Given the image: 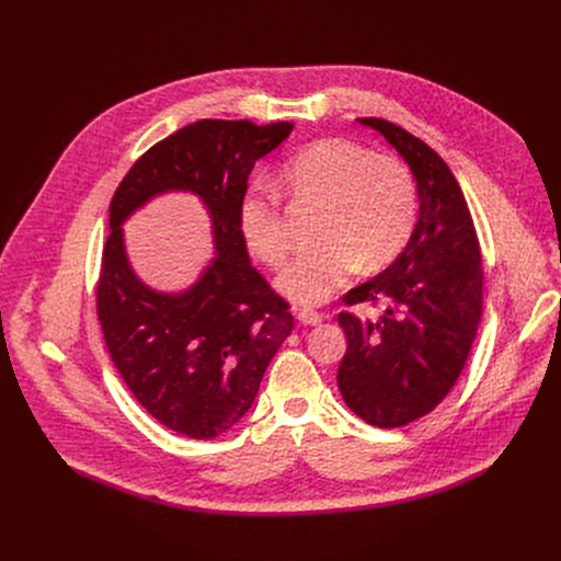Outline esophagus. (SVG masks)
I'll use <instances>...</instances> for the list:
<instances>
[{"instance_id": "obj_1", "label": "esophagus", "mask_w": 561, "mask_h": 561, "mask_svg": "<svg viewBox=\"0 0 561 561\" xmlns=\"http://www.w3.org/2000/svg\"><path fill=\"white\" fill-rule=\"evenodd\" d=\"M295 317H297V322L304 324V327H317L319 322H322V314L310 310V308H299V310H295Z\"/></svg>"}]
</instances>
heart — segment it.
<instances>
[{
    "mask_svg": "<svg viewBox=\"0 0 561 561\" xmlns=\"http://www.w3.org/2000/svg\"><path fill=\"white\" fill-rule=\"evenodd\" d=\"M282 182L295 199L322 204L314 228L319 244L277 277V290L293 301L322 304L357 266L379 271L409 244L417 221V186L392 157L346 139H317L288 159ZM237 221L255 260L268 266L284 262L288 232L275 195L249 188L239 199Z\"/></svg>",
    "mask_w": 561,
    "mask_h": 561,
    "instance_id": "heart-1",
    "label": "heart"
}]
</instances>
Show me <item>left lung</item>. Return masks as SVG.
Returning <instances> with one entry per match:
<instances>
[{"instance_id":"8db88e82","label":"left lung","mask_w":561,"mask_h":561,"mask_svg":"<svg viewBox=\"0 0 561 561\" xmlns=\"http://www.w3.org/2000/svg\"><path fill=\"white\" fill-rule=\"evenodd\" d=\"M409 164L420 217L404 251L346 304L381 301L377 322L342 312L348 348L337 370L346 407L379 428L428 415L457 381L482 319V255L457 180L444 159L409 130L359 117Z\"/></svg>"}]
</instances>
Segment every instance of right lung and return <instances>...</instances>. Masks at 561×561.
Segmentation results:
<instances>
[{
  "instance_id": "obj_1",
  "label": "right lung",
  "mask_w": 561,
  "mask_h": 561,
  "mask_svg": "<svg viewBox=\"0 0 561 561\" xmlns=\"http://www.w3.org/2000/svg\"><path fill=\"white\" fill-rule=\"evenodd\" d=\"M290 130L199 119L146 150L113 195L98 286L106 348L137 402L180 435L213 439L242 420L293 331L288 304L253 268L237 221L255 162ZM171 192L201 199L216 253L193 285L159 291L134 273L123 224Z\"/></svg>"
}]
</instances>
